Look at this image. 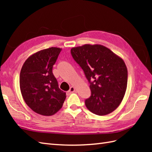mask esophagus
<instances>
[{"label":"esophagus","mask_w":152,"mask_h":152,"mask_svg":"<svg viewBox=\"0 0 152 152\" xmlns=\"http://www.w3.org/2000/svg\"><path fill=\"white\" fill-rule=\"evenodd\" d=\"M74 91H75V88H74V87H73V86H71L70 89L67 91V93H69V94H70V93H72Z\"/></svg>","instance_id":"1"}]
</instances>
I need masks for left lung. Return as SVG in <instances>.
Masks as SVG:
<instances>
[{
  "label": "left lung",
  "instance_id": "1",
  "mask_svg": "<svg viewBox=\"0 0 152 152\" xmlns=\"http://www.w3.org/2000/svg\"><path fill=\"white\" fill-rule=\"evenodd\" d=\"M71 54L85 73L91 95L86 107L93 114L107 115L120 104L127 86V69L122 58L101 44L72 48Z\"/></svg>",
  "mask_w": 152,
  "mask_h": 152
}]
</instances>
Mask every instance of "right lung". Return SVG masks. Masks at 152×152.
<instances>
[{
    "label": "right lung",
    "mask_w": 152,
    "mask_h": 152,
    "mask_svg": "<svg viewBox=\"0 0 152 152\" xmlns=\"http://www.w3.org/2000/svg\"><path fill=\"white\" fill-rule=\"evenodd\" d=\"M61 50L56 47L40 50L28 57L21 68L19 86L23 99L38 114H55L66 99V93L59 88L52 72Z\"/></svg>",
    "instance_id": "1"
}]
</instances>
